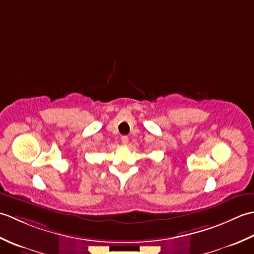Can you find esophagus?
<instances>
[{
  "mask_svg": "<svg viewBox=\"0 0 254 254\" xmlns=\"http://www.w3.org/2000/svg\"><path fill=\"white\" fill-rule=\"evenodd\" d=\"M121 142H122L123 145H127V144L128 143V137L126 136V135L122 136V137H121Z\"/></svg>",
  "mask_w": 254,
  "mask_h": 254,
  "instance_id": "1",
  "label": "esophagus"
}]
</instances>
